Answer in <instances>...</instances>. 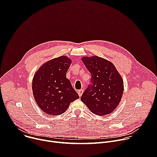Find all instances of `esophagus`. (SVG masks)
I'll return each instance as SVG.
<instances>
[{
  "mask_svg": "<svg viewBox=\"0 0 157 157\" xmlns=\"http://www.w3.org/2000/svg\"><path fill=\"white\" fill-rule=\"evenodd\" d=\"M83 92H84V89H80V90L78 91V95H79V97H81L82 96Z\"/></svg>",
  "mask_w": 157,
  "mask_h": 157,
  "instance_id": "1",
  "label": "esophagus"
}]
</instances>
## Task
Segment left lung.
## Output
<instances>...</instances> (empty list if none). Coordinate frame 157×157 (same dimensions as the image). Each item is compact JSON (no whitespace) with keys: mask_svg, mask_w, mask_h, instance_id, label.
I'll list each match as a JSON object with an SVG mask.
<instances>
[{"mask_svg":"<svg viewBox=\"0 0 157 157\" xmlns=\"http://www.w3.org/2000/svg\"><path fill=\"white\" fill-rule=\"evenodd\" d=\"M91 75V85L81 100L92 113L99 116L111 114L119 104L124 93V81L113 63L98 56L81 58Z\"/></svg>","mask_w":157,"mask_h":157,"instance_id":"1","label":"left lung"}]
</instances>
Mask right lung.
Returning <instances> with one entry per match:
<instances>
[{"label":"right lung","instance_id":"obj_1","mask_svg":"<svg viewBox=\"0 0 157 157\" xmlns=\"http://www.w3.org/2000/svg\"><path fill=\"white\" fill-rule=\"evenodd\" d=\"M72 61L61 56L43 63L32 80L34 99L43 113L52 116L63 114L71 102L79 99L66 73Z\"/></svg>","mask_w":157,"mask_h":157}]
</instances>
